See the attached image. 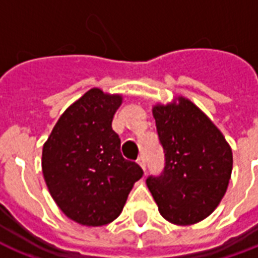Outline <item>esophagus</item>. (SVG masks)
<instances>
[{
    "label": "esophagus",
    "mask_w": 258,
    "mask_h": 258,
    "mask_svg": "<svg viewBox=\"0 0 258 258\" xmlns=\"http://www.w3.org/2000/svg\"><path fill=\"white\" fill-rule=\"evenodd\" d=\"M137 162L139 164V166H141L143 170H146V161H145V157H143V155H141V157L138 158Z\"/></svg>",
    "instance_id": "1"
}]
</instances>
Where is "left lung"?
I'll return each mask as SVG.
<instances>
[{
    "instance_id": "left-lung-1",
    "label": "left lung",
    "mask_w": 258,
    "mask_h": 258,
    "mask_svg": "<svg viewBox=\"0 0 258 258\" xmlns=\"http://www.w3.org/2000/svg\"><path fill=\"white\" fill-rule=\"evenodd\" d=\"M153 116L165 166L146 184L166 221L195 225L211 215L225 196L233 170L231 147L207 115L182 96L154 105Z\"/></svg>"
}]
</instances>
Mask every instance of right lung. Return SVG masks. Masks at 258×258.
I'll use <instances>...</instances> for the list:
<instances>
[{
  "label": "right lung",
  "mask_w": 258,
  "mask_h": 258,
  "mask_svg": "<svg viewBox=\"0 0 258 258\" xmlns=\"http://www.w3.org/2000/svg\"><path fill=\"white\" fill-rule=\"evenodd\" d=\"M120 94L88 90L62 113L43 146L42 169L52 199L84 226H103L120 215L141 166L123 158L112 120Z\"/></svg>",
  "instance_id": "1"
}]
</instances>
